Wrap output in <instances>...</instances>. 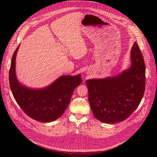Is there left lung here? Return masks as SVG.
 <instances>
[{"label":"left lung","instance_id":"1","mask_svg":"<svg viewBox=\"0 0 157 157\" xmlns=\"http://www.w3.org/2000/svg\"><path fill=\"white\" fill-rule=\"evenodd\" d=\"M132 65L114 77L86 80L88 100L94 117L108 124L129 117L138 107L145 88V65L135 42L131 50Z\"/></svg>","mask_w":157,"mask_h":157}]
</instances>
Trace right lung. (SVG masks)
I'll list each match as a JSON object with an SVG mask.
<instances>
[{
  "label": "right lung",
  "mask_w": 157,
  "mask_h": 157,
  "mask_svg": "<svg viewBox=\"0 0 157 157\" xmlns=\"http://www.w3.org/2000/svg\"><path fill=\"white\" fill-rule=\"evenodd\" d=\"M19 46L13 52L9 71V81L14 99L33 119L42 122L58 119L68 107L75 88L82 83L81 76H61L43 89H30L23 86L17 80L15 71Z\"/></svg>",
  "instance_id": "right-lung-1"
}]
</instances>
